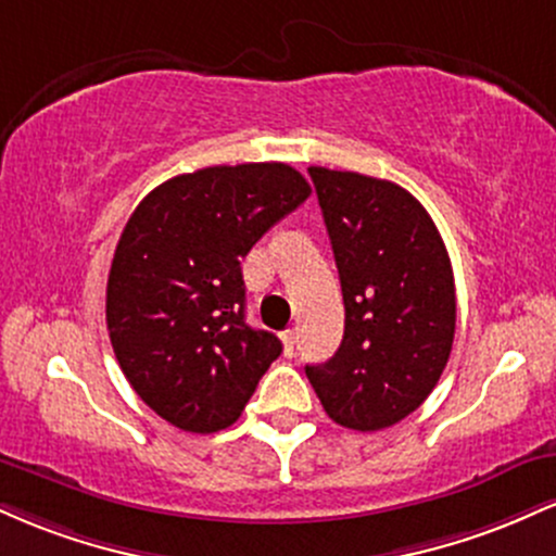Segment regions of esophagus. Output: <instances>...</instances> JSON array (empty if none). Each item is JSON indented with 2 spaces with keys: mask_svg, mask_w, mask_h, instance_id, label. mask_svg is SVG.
Masks as SVG:
<instances>
[{
  "mask_svg": "<svg viewBox=\"0 0 556 556\" xmlns=\"http://www.w3.org/2000/svg\"><path fill=\"white\" fill-rule=\"evenodd\" d=\"M295 340H298V331L295 329H287L282 334V344H285V355L287 358H292V353H295Z\"/></svg>",
  "mask_w": 556,
  "mask_h": 556,
  "instance_id": "34e87169",
  "label": "esophagus"
}]
</instances>
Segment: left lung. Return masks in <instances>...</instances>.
Listing matches in <instances>:
<instances>
[{
    "label": "left lung",
    "mask_w": 556,
    "mask_h": 556,
    "mask_svg": "<svg viewBox=\"0 0 556 556\" xmlns=\"http://www.w3.org/2000/svg\"><path fill=\"white\" fill-rule=\"evenodd\" d=\"M344 300V337L305 366L344 429L400 424L437 387L455 340V277L429 212L400 185L311 167Z\"/></svg>",
    "instance_id": "8db88e82"
}]
</instances>
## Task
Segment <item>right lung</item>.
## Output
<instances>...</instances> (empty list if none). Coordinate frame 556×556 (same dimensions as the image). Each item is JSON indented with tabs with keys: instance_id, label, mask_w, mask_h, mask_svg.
Wrapping results in <instances>:
<instances>
[{
	"instance_id": "add662e5",
	"label": "right lung",
	"mask_w": 556,
	"mask_h": 556,
	"mask_svg": "<svg viewBox=\"0 0 556 556\" xmlns=\"http://www.w3.org/2000/svg\"><path fill=\"white\" fill-rule=\"evenodd\" d=\"M308 195L282 162L206 167L162 182L127 219L106 329L138 397L177 429L232 426L282 353L271 331L245 324L240 258Z\"/></svg>"
}]
</instances>
